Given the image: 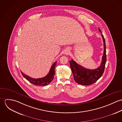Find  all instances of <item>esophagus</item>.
<instances>
[{
  "instance_id": "1",
  "label": "esophagus",
  "mask_w": 122,
  "mask_h": 122,
  "mask_svg": "<svg viewBox=\"0 0 122 122\" xmlns=\"http://www.w3.org/2000/svg\"><path fill=\"white\" fill-rule=\"evenodd\" d=\"M69 53V51H66V54L67 53V54H68V53Z\"/></svg>"
}]
</instances>
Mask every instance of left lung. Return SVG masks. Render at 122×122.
Wrapping results in <instances>:
<instances>
[{"instance_id": "left-lung-1", "label": "left lung", "mask_w": 122, "mask_h": 122, "mask_svg": "<svg viewBox=\"0 0 122 122\" xmlns=\"http://www.w3.org/2000/svg\"><path fill=\"white\" fill-rule=\"evenodd\" d=\"M101 33L102 31L99 28ZM104 44V53L101 65L94 70L86 69L76 63L73 59L70 61V66L74 78L76 83L81 85L89 86L95 83L102 75L104 71L105 64L107 61L106 46L103 35H102Z\"/></svg>"}]
</instances>
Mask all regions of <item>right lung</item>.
<instances>
[{
  "mask_svg": "<svg viewBox=\"0 0 122 122\" xmlns=\"http://www.w3.org/2000/svg\"><path fill=\"white\" fill-rule=\"evenodd\" d=\"M56 62L57 61L54 62V63L51 66V68L48 74L46 76L42 78L36 79L33 78L29 76H27L26 75H25V74H24L22 71L20 72L24 77L25 78V79L29 81L30 83L38 86H47L52 81L53 79L54 78V76L55 75V68L56 65Z\"/></svg>",
  "mask_w": 122,
  "mask_h": 122,
  "instance_id": "right-lung-1",
  "label": "right lung"
}]
</instances>
